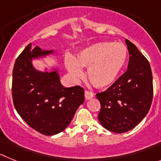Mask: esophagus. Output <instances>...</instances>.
Wrapping results in <instances>:
<instances>
[{
	"mask_svg": "<svg viewBox=\"0 0 161 161\" xmlns=\"http://www.w3.org/2000/svg\"><path fill=\"white\" fill-rule=\"evenodd\" d=\"M93 97H94V94H93L92 92H88V91H86V92H85V99H86V100H90V99H92V98Z\"/></svg>",
	"mask_w": 161,
	"mask_h": 161,
	"instance_id": "obj_1",
	"label": "esophagus"
}]
</instances>
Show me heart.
Wrapping results in <instances>:
<instances>
[{"mask_svg": "<svg viewBox=\"0 0 161 161\" xmlns=\"http://www.w3.org/2000/svg\"><path fill=\"white\" fill-rule=\"evenodd\" d=\"M128 52L121 43L100 42L80 51L75 59L67 57L65 66L74 79L83 75L81 67L87 68V76L96 87L104 88L115 82L126 62Z\"/></svg>", "mask_w": 161, "mask_h": 161, "instance_id": "1", "label": "heart"}]
</instances>
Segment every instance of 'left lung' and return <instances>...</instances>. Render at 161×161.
I'll list each match as a JSON object with an SVG mask.
<instances>
[{"label": "left lung", "instance_id": "1", "mask_svg": "<svg viewBox=\"0 0 161 161\" xmlns=\"http://www.w3.org/2000/svg\"><path fill=\"white\" fill-rule=\"evenodd\" d=\"M128 68L106 91L96 94L101 106L98 119L108 130L126 132L135 128L150 109L153 83L150 64L136 46L125 40Z\"/></svg>", "mask_w": 161, "mask_h": 161}]
</instances>
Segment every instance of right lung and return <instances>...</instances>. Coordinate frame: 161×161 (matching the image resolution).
I'll return each mask as SVG.
<instances>
[{
  "mask_svg": "<svg viewBox=\"0 0 161 161\" xmlns=\"http://www.w3.org/2000/svg\"><path fill=\"white\" fill-rule=\"evenodd\" d=\"M31 44L18 57L13 69L14 105L31 128L44 135H54L66 128L78 108L84 102L80 86L65 87L57 70L41 72L32 65V59L44 57L53 50H31Z\"/></svg>",
  "mask_w": 161,
  "mask_h": 161,
  "instance_id": "right-lung-1",
  "label": "right lung"
}]
</instances>
